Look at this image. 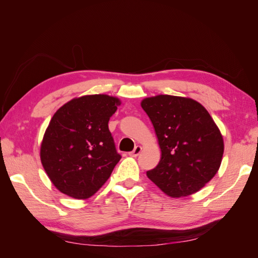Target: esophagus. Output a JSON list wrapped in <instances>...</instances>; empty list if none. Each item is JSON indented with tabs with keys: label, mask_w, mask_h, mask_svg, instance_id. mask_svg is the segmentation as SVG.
<instances>
[{
	"label": "esophagus",
	"mask_w": 258,
	"mask_h": 258,
	"mask_svg": "<svg viewBox=\"0 0 258 258\" xmlns=\"http://www.w3.org/2000/svg\"><path fill=\"white\" fill-rule=\"evenodd\" d=\"M141 151H142V147L140 146V145H138V146L135 147L134 151L129 153V156H131V157H137V156H139V154L141 153Z\"/></svg>",
	"instance_id": "34e87169"
}]
</instances>
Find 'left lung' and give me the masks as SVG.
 <instances>
[{"label":"left lung","instance_id":"left-lung-1","mask_svg":"<svg viewBox=\"0 0 258 258\" xmlns=\"http://www.w3.org/2000/svg\"><path fill=\"white\" fill-rule=\"evenodd\" d=\"M141 106L150 117L161 150L147 177L173 198L201 189L221 166L224 142L208 111L197 101L169 95L146 98Z\"/></svg>","mask_w":258,"mask_h":258}]
</instances>
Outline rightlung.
Listing matches in <instances>:
<instances>
[{
  "label": "right lung",
  "instance_id": "add662e5",
  "mask_svg": "<svg viewBox=\"0 0 258 258\" xmlns=\"http://www.w3.org/2000/svg\"><path fill=\"white\" fill-rule=\"evenodd\" d=\"M119 100L106 95L73 99L54 113L41 145L42 165L68 196L96 194L121 158L108 130Z\"/></svg>",
  "mask_w": 258,
  "mask_h": 258
}]
</instances>
